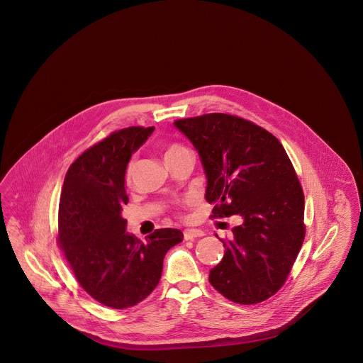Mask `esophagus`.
<instances>
[{
    "instance_id": "1",
    "label": "esophagus",
    "mask_w": 363,
    "mask_h": 363,
    "mask_svg": "<svg viewBox=\"0 0 363 363\" xmlns=\"http://www.w3.org/2000/svg\"><path fill=\"white\" fill-rule=\"evenodd\" d=\"M203 235H204V231L197 230V228H188V230L184 231V238H185L186 241L199 238V237H203Z\"/></svg>"
}]
</instances>
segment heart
I'll return each mask as SVG.
<instances>
[{"mask_svg": "<svg viewBox=\"0 0 363 363\" xmlns=\"http://www.w3.org/2000/svg\"><path fill=\"white\" fill-rule=\"evenodd\" d=\"M179 150H184L181 145H172L167 151H166V155H170V154H173V152H177V151H179ZM132 174H133V162H130L129 164H128V167H126V173H125V177H126V179L129 181L130 178H132Z\"/></svg>", "mask_w": 363, "mask_h": 363, "instance_id": "b5f03b06", "label": "heart"}]
</instances>
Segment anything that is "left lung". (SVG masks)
Masks as SVG:
<instances>
[{
  "mask_svg": "<svg viewBox=\"0 0 363 363\" xmlns=\"http://www.w3.org/2000/svg\"><path fill=\"white\" fill-rule=\"evenodd\" d=\"M199 152L213 218L240 215L209 283L227 299L253 305L286 281L305 238V199L274 135L234 116L212 113L174 122Z\"/></svg>",
  "mask_w": 363,
  "mask_h": 363,
  "instance_id": "left-lung-1",
  "label": "left lung"
}]
</instances>
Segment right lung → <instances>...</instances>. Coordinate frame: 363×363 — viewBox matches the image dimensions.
<instances>
[{"label":"right lung","instance_id":"obj_1","mask_svg":"<svg viewBox=\"0 0 363 363\" xmlns=\"http://www.w3.org/2000/svg\"><path fill=\"white\" fill-rule=\"evenodd\" d=\"M154 130L114 132L72 163L62 186L58 242L80 286L113 309L135 306L152 293L166 253L184 238L181 230L162 228L140 241L122 218L128 163Z\"/></svg>","mask_w":363,"mask_h":363}]
</instances>
